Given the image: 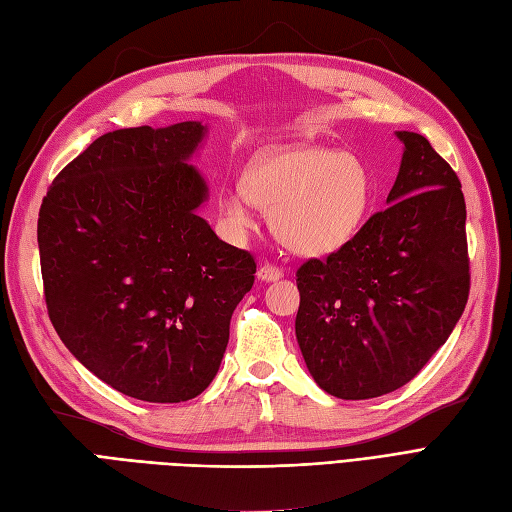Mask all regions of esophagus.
Wrapping results in <instances>:
<instances>
[{
	"instance_id": "esophagus-1",
	"label": "esophagus",
	"mask_w": 512,
	"mask_h": 512,
	"mask_svg": "<svg viewBox=\"0 0 512 512\" xmlns=\"http://www.w3.org/2000/svg\"><path fill=\"white\" fill-rule=\"evenodd\" d=\"M256 275H258L260 282H277L284 273H282L280 267L271 265V262H265V265H260V269H258Z\"/></svg>"
}]
</instances>
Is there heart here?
<instances>
[{
	"label": "heart",
	"mask_w": 512,
	"mask_h": 512,
	"mask_svg": "<svg viewBox=\"0 0 512 512\" xmlns=\"http://www.w3.org/2000/svg\"><path fill=\"white\" fill-rule=\"evenodd\" d=\"M371 203L367 166L348 151L290 149L260 158L241 183L228 185L220 211L235 232L254 226V205L271 213L273 228L290 250L322 256L346 245Z\"/></svg>",
	"instance_id": "b5f03b06"
}]
</instances>
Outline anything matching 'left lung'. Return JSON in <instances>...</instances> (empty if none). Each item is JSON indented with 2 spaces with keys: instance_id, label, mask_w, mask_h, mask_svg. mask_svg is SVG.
Returning a JSON list of instances; mask_svg holds the SVG:
<instances>
[{
  "instance_id": "left-lung-1",
  "label": "left lung",
  "mask_w": 512,
  "mask_h": 512,
  "mask_svg": "<svg viewBox=\"0 0 512 512\" xmlns=\"http://www.w3.org/2000/svg\"><path fill=\"white\" fill-rule=\"evenodd\" d=\"M404 156L384 211L297 271V342L309 374L339 399L410 382L446 342L470 292L466 200L425 136L395 132Z\"/></svg>"
}]
</instances>
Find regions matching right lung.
<instances>
[{"instance_id":"add662e5","label":"right lung","mask_w":512,"mask_h":512,"mask_svg":"<svg viewBox=\"0 0 512 512\" xmlns=\"http://www.w3.org/2000/svg\"><path fill=\"white\" fill-rule=\"evenodd\" d=\"M205 136L200 121L108 132L61 170L40 207L59 339L102 382L151 404L207 389L254 284L252 254L198 215L209 188L190 160Z\"/></svg>"}]
</instances>
